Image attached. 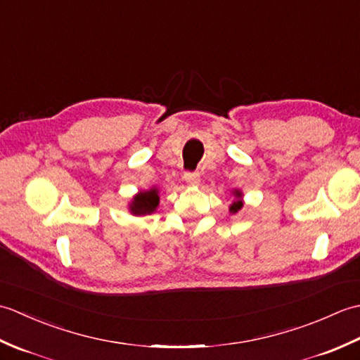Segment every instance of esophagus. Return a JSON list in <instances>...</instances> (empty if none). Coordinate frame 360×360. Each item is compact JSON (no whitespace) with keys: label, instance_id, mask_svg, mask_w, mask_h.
I'll return each mask as SVG.
<instances>
[{"label":"esophagus","instance_id":"obj_1","mask_svg":"<svg viewBox=\"0 0 360 360\" xmlns=\"http://www.w3.org/2000/svg\"><path fill=\"white\" fill-rule=\"evenodd\" d=\"M184 181L190 186H198V184H200V173L186 172L184 173Z\"/></svg>","mask_w":360,"mask_h":360}]
</instances>
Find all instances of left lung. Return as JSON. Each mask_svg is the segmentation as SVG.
I'll use <instances>...</instances> for the list:
<instances>
[{
    "label": "left lung",
    "instance_id": "8db88e82",
    "mask_svg": "<svg viewBox=\"0 0 360 360\" xmlns=\"http://www.w3.org/2000/svg\"><path fill=\"white\" fill-rule=\"evenodd\" d=\"M233 196H235V201L231 204V207H229V210H231V213H236L241 207H243V193L240 192V190H235L233 192Z\"/></svg>",
    "mask_w": 360,
    "mask_h": 360
}]
</instances>
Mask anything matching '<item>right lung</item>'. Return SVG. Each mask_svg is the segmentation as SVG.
I'll return each mask as SVG.
<instances>
[{
    "label": "right lung",
    "mask_w": 360,
    "mask_h": 360,
    "mask_svg": "<svg viewBox=\"0 0 360 360\" xmlns=\"http://www.w3.org/2000/svg\"><path fill=\"white\" fill-rule=\"evenodd\" d=\"M159 205V195H158V188H150L147 192H139L134 198L131 204H129V212L133 215L142 217V215H150L156 210Z\"/></svg>",
    "instance_id": "obj_1"
}]
</instances>
